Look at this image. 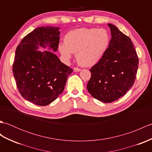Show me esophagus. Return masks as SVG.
<instances>
[{"label":"esophagus","instance_id":"34e87169","mask_svg":"<svg viewBox=\"0 0 152 152\" xmlns=\"http://www.w3.org/2000/svg\"><path fill=\"white\" fill-rule=\"evenodd\" d=\"M80 70H81V69H79V68H74V71H75V72H80Z\"/></svg>","mask_w":152,"mask_h":152}]
</instances>
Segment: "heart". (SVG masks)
<instances>
[{"instance_id": "b5f03b06", "label": "heart", "mask_w": 152, "mask_h": 152, "mask_svg": "<svg viewBox=\"0 0 152 152\" xmlns=\"http://www.w3.org/2000/svg\"><path fill=\"white\" fill-rule=\"evenodd\" d=\"M110 35L104 28H80L70 31L60 44L59 50L66 60L76 54L80 66L90 67L97 63L108 49Z\"/></svg>"}]
</instances>
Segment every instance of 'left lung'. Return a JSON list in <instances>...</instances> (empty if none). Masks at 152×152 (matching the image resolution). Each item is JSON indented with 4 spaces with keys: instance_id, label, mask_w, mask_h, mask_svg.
Instances as JSON below:
<instances>
[{
    "instance_id": "1",
    "label": "left lung",
    "mask_w": 152,
    "mask_h": 152,
    "mask_svg": "<svg viewBox=\"0 0 152 152\" xmlns=\"http://www.w3.org/2000/svg\"><path fill=\"white\" fill-rule=\"evenodd\" d=\"M112 38L99 62L90 70L89 93L102 102H112L124 96L133 86L138 59L131 39L115 25L108 23Z\"/></svg>"
}]
</instances>
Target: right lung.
Segmentation results:
<instances>
[{"label":"right lung","instance_id":"right-lung-1","mask_svg":"<svg viewBox=\"0 0 152 152\" xmlns=\"http://www.w3.org/2000/svg\"><path fill=\"white\" fill-rule=\"evenodd\" d=\"M60 28L41 27L25 36L15 50L13 73L21 96L38 106L54 101L64 89L73 70L63 63L53 51L41 52L40 47L57 51Z\"/></svg>","mask_w":152,"mask_h":152}]
</instances>
